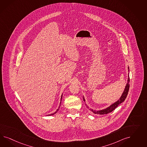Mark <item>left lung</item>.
Instances as JSON below:
<instances>
[{"mask_svg":"<svg viewBox=\"0 0 147 147\" xmlns=\"http://www.w3.org/2000/svg\"><path fill=\"white\" fill-rule=\"evenodd\" d=\"M128 71H129V67H128ZM128 80H127V85L125 87V90L123 92V93L122 94L120 98L117 101H116L115 102L113 103L112 105H111V106H109V107H107L105 109H103L102 110H99V111H95L93 110L92 109H89V110L91 111H92L94 114H100V115H103V114H107L108 113H109L112 111H113L115 109L116 107H117L119 105H120L121 103L122 102H123L125 100V99L127 98V96L128 95V91H129V81H130V79H129V73H128ZM83 98H84V100L85 102V99L84 97L83 96ZM87 106V105H86ZM87 108H89L88 106H87Z\"/></svg>","mask_w":147,"mask_h":147,"instance_id":"obj_1","label":"left lung"}]
</instances>
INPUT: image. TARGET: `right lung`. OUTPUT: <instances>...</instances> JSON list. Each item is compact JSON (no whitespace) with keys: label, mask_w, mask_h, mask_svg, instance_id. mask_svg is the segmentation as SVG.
Listing matches in <instances>:
<instances>
[{"label":"right lung","mask_w":147,"mask_h":147,"mask_svg":"<svg viewBox=\"0 0 147 147\" xmlns=\"http://www.w3.org/2000/svg\"><path fill=\"white\" fill-rule=\"evenodd\" d=\"M62 94L61 95V100H60V105H59V108H58V109H57V111H55L54 113H52V114H49V115H47V116H51V115H54L55 114H56L57 112H58V111H59V108H60V106H61V100H62Z\"/></svg>","instance_id":"obj_1"}]
</instances>
